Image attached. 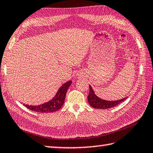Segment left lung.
<instances>
[{"label":"left lung","instance_id":"obj_1","mask_svg":"<svg viewBox=\"0 0 153 153\" xmlns=\"http://www.w3.org/2000/svg\"><path fill=\"white\" fill-rule=\"evenodd\" d=\"M126 98H124L120 100L116 101H106L104 100H102L99 98L95 94H94V91L92 90V88L90 85V93L88 94V100L91 107L94 108H97V109H108V108H110L112 107H114L116 105L120 104L126 100Z\"/></svg>","mask_w":153,"mask_h":153}]
</instances>
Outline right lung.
<instances>
[{
    "instance_id": "obj_1",
    "label": "right lung",
    "mask_w": 153,
    "mask_h": 153,
    "mask_svg": "<svg viewBox=\"0 0 153 153\" xmlns=\"http://www.w3.org/2000/svg\"><path fill=\"white\" fill-rule=\"evenodd\" d=\"M71 84V81H68L65 83L56 94V95L51 100L39 105H29L24 104V105L29 110L34 111V112H41V113H49L56 112L59 110L63 105L65 98L66 92L68 88Z\"/></svg>"
}]
</instances>
